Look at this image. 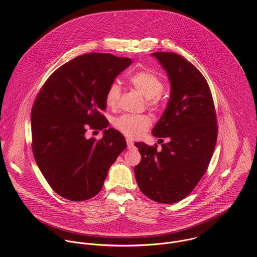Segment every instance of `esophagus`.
Segmentation results:
<instances>
[{"instance_id":"esophagus-1","label":"esophagus","mask_w":257,"mask_h":257,"mask_svg":"<svg viewBox=\"0 0 257 257\" xmlns=\"http://www.w3.org/2000/svg\"><path fill=\"white\" fill-rule=\"evenodd\" d=\"M126 142H127V147H128L129 149H131V148L134 146V142L132 141V139L127 138V139H126Z\"/></svg>"}]
</instances>
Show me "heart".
<instances>
[{"mask_svg":"<svg viewBox=\"0 0 257 257\" xmlns=\"http://www.w3.org/2000/svg\"><path fill=\"white\" fill-rule=\"evenodd\" d=\"M131 86L141 93L150 106H158L160 102L159 96L164 90L163 81L155 74L148 71H140L132 75L129 79ZM121 97V87L117 83L109 86L106 93V104L114 107L118 104ZM151 124L149 117L144 115L125 114L118 117L114 125L126 136L136 138L147 131Z\"/></svg>","mask_w":257,"mask_h":257,"instance_id":"obj_1","label":"heart"}]
</instances>
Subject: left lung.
Wrapping results in <instances>:
<instances>
[{
	"mask_svg": "<svg viewBox=\"0 0 257 257\" xmlns=\"http://www.w3.org/2000/svg\"><path fill=\"white\" fill-rule=\"evenodd\" d=\"M151 56L170 81L169 101L152 135L169 141L160 150L136 142L141 161L134 173L143 194L171 204L184 199L206 172L217 139L216 114L205 78L190 62L170 52Z\"/></svg>",
	"mask_w": 257,
	"mask_h": 257,
	"instance_id": "8db88e82",
	"label": "left lung"
}]
</instances>
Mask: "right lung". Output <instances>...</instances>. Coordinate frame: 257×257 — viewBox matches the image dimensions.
<instances>
[{"label":"right lung","mask_w":257,"mask_h":257,"mask_svg":"<svg viewBox=\"0 0 257 257\" xmlns=\"http://www.w3.org/2000/svg\"><path fill=\"white\" fill-rule=\"evenodd\" d=\"M130 58L89 53L57 69L42 87L31 112L33 154L43 176L60 196L83 201L97 195L109 168L127 144L100 113L115 78ZM104 130L99 142L86 128Z\"/></svg>","instance_id":"add662e5"}]
</instances>
